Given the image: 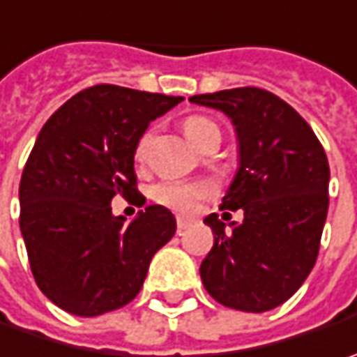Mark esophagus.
I'll list each match as a JSON object with an SVG mask.
<instances>
[{"mask_svg":"<svg viewBox=\"0 0 357 357\" xmlns=\"http://www.w3.org/2000/svg\"><path fill=\"white\" fill-rule=\"evenodd\" d=\"M190 224H192V220H190V218L178 215V229H179V231H181V229H185V227H190Z\"/></svg>","mask_w":357,"mask_h":357,"instance_id":"obj_1","label":"esophagus"}]
</instances>
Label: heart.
Masks as SVG:
<instances>
[{
	"label": "heart",
	"instance_id": "heart-1",
	"mask_svg": "<svg viewBox=\"0 0 357 357\" xmlns=\"http://www.w3.org/2000/svg\"><path fill=\"white\" fill-rule=\"evenodd\" d=\"M183 130L185 135L194 142L195 146L208 135L209 132H220L218 126L204 116H192L183 121ZM151 142V132H146L137 146H135V160L142 162L148 153V146ZM213 192V185L204 179H169V181H162L151 190V197L153 202H158L160 206H165L176 211H192L197 206V202L202 197H206Z\"/></svg>",
	"mask_w": 357,
	"mask_h": 357
}]
</instances>
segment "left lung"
Returning a JSON list of instances; mask_svg holds the SVG:
<instances>
[{
  "instance_id": "left-lung-1",
  "label": "left lung",
  "mask_w": 357,
  "mask_h": 357,
  "mask_svg": "<svg viewBox=\"0 0 357 357\" xmlns=\"http://www.w3.org/2000/svg\"><path fill=\"white\" fill-rule=\"evenodd\" d=\"M231 119L240 167L222 209H241L225 227L215 213L204 224L213 248L199 266L208 294L225 307L268 312L289 300L310 275L328 215L330 165L316 133L289 103L259 87L190 98Z\"/></svg>"
}]
</instances>
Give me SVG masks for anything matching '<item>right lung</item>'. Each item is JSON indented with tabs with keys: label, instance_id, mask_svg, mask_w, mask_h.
Returning a JSON list of instances; mask_svg holds the SVG:
<instances>
[{
	"label": "right lung",
	"instance_id": "1",
	"mask_svg": "<svg viewBox=\"0 0 357 357\" xmlns=\"http://www.w3.org/2000/svg\"><path fill=\"white\" fill-rule=\"evenodd\" d=\"M181 100L101 84L75 93L41 128L20 181V227L36 284L57 307L82 318L123 307L174 238L167 208L148 206L126 224L112 199L137 194L135 146L149 121Z\"/></svg>",
	"mask_w": 357,
	"mask_h": 357
}]
</instances>
